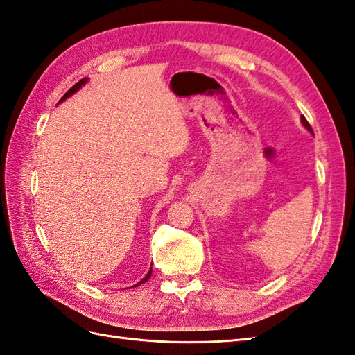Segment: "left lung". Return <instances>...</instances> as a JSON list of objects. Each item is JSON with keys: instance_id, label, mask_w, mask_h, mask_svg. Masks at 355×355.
Returning <instances> with one entry per match:
<instances>
[{"instance_id": "left-lung-1", "label": "left lung", "mask_w": 355, "mask_h": 355, "mask_svg": "<svg viewBox=\"0 0 355 355\" xmlns=\"http://www.w3.org/2000/svg\"><path fill=\"white\" fill-rule=\"evenodd\" d=\"M300 122H302V125H304V126L306 128V130H308V131H310V132L313 134V130H311V126H310V123H308V122H306V119H305L304 116H302V117H300Z\"/></svg>"}]
</instances>
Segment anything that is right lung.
Wrapping results in <instances>:
<instances>
[{
    "mask_svg": "<svg viewBox=\"0 0 355 355\" xmlns=\"http://www.w3.org/2000/svg\"><path fill=\"white\" fill-rule=\"evenodd\" d=\"M87 82H88V78H84V79H80V80L78 82V84H76V85H73V87H71L70 89H69V92H67V93H65V94H64V96L61 97V101H59V103H61V102H64L65 99H69V97H70V96H73V94H74V93H76V92H79V89H80L82 87H84V85L87 84ZM150 275H153V267H150V268H149V271H148V275H146L145 277H143V279H141V281H140L139 284H135L134 286H137V285H140V284H143V282H146V281H148V279L150 277Z\"/></svg>",
    "mask_w": 355,
    "mask_h": 355,
    "instance_id": "obj_1",
    "label": "right lung"
}]
</instances>
